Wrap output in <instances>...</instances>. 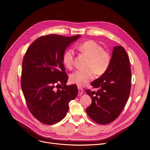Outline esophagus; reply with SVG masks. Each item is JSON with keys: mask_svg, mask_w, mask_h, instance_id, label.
Instances as JSON below:
<instances>
[{"mask_svg": "<svg viewBox=\"0 0 150 150\" xmlns=\"http://www.w3.org/2000/svg\"><path fill=\"white\" fill-rule=\"evenodd\" d=\"M78 89H79V92H78V95L79 96H82L83 93V88H82L81 87L78 86Z\"/></svg>", "mask_w": 150, "mask_h": 150, "instance_id": "34e87169", "label": "esophagus"}]
</instances>
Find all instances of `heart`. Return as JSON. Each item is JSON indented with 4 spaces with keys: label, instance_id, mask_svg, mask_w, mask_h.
<instances>
[{
    "label": "heart",
    "instance_id": "b5f03b06",
    "mask_svg": "<svg viewBox=\"0 0 150 150\" xmlns=\"http://www.w3.org/2000/svg\"><path fill=\"white\" fill-rule=\"evenodd\" d=\"M77 50L89 58L88 70H77L70 75V80L79 86L86 85L95 77V74L101 76L108 70L110 62L109 53L103 49L101 46L93 40H88L80 44ZM74 53L68 49L63 54L62 62L67 68H71L73 65Z\"/></svg>",
    "mask_w": 150,
    "mask_h": 150
}]
</instances>
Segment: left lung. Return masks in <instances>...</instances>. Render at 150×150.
I'll return each mask as SVG.
<instances>
[{
	"label": "left lung",
	"instance_id": "left-lung-1",
	"mask_svg": "<svg viewBox=\"0 0 150 150\" xmlns=\"http://www.w3.org/2000/svg\"><path fill=\"white\" fill-rule=\"evenodd\" d=\"M91 85L98 91H86L92 98L91 105L86 109L87 114L98 124L112 122L124 109L131 89L130 60L122 46L113 47L107 71Z\"/></svg>",
	"mask_w": 150,
	"mask_h": 150
}]
</instances>
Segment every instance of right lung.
I'll return each mask as SVG.
<instances>
[{"instance_id": "add662e5", "label": "right lung", "mask_w": 150, "mask_h": 150, "mask_svg": "<svg viewBox=\"0 0 150 150\" xmlns=\"http://www.w3.org/2000/svg\"><path fill=\"white\" fill-rule=\"evenodd\" d=\"M80 37L42 36L29 46L25 54L21 89L30 112L42 123L52 125L62 120L69 102L76 97L77 86L66 85L68 77L62 56L66 48Z\"/></svg>"}]
</instances>
